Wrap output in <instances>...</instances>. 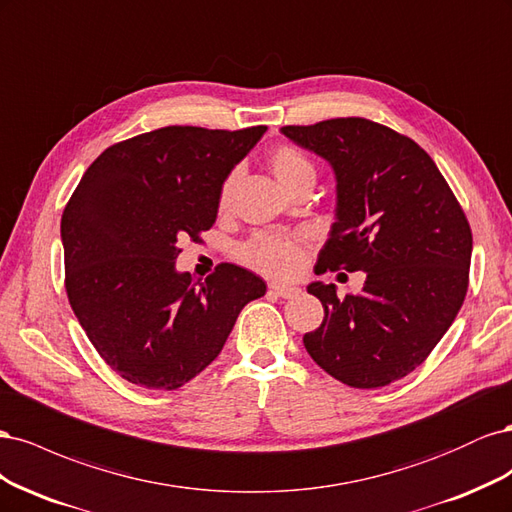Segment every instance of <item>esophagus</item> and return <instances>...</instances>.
I'll return each mask as SVG.
<instances>
[{
  "instance_id": "obj_1",
  "label": "esophagus",
  "mask_w": 512,
  "mask_h": 512,
  "mask_svg": "<svg viewBox=\"0 0 512 512\" xmlns=\"http://www.w3.org/2000/svg\"><path fill=\"white\" fill-rule=\"evenodd\" d=\"M269 288H271V292H275L277 297H282V299H292V297H299V292H301V288L292 286V284H282V282H273Z\"/></svg>"
}]
</instances>
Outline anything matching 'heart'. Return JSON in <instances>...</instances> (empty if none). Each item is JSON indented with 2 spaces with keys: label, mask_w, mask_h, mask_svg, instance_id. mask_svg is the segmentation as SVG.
Wrapping results in <instances>:
<instances>
[{
  "label": "heart",
  "mask_w": 512,
  "mask_h": 512,
  "mask_svg": "<svg viewBox=\"0 0 512 512\" xmlns=\"http://www.w3.org/2000/svg\"><path fill=\"white\" fill-rule=\"evenodd\" d=\"M269 168L275 179L282 183V188L290 192L294 185L316 177V170L312 160L297 147L280 145L269 151ZM232 198V181H226L220 190V209H226ZM243 260L258 271H265L271 275H292L297 273L303 252L301 245L282 235H256L250 243L243 247Z\"/></svg>",
  "instance_id": "heart-1"
}]
</instances>
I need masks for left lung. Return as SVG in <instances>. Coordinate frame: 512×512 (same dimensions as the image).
I'll return each instance as SVG.
<instances>
[{
	"mask_svg": "<svg viewBox=\"0 0 512 512\" xmlns=\"http://www.w3.org/2000/svg\"><path fill=\"white\" fill-rule=\"evenodd\" d=\"M335 175V222L318 271H363L359 294L312 282L324 320L303 344L335 380L378 389L408 376L451 327L468 290L472 230L412 138L361 117L284 126Z\"/></svg>",
	"mask_w": 512,
	"mask_h": 512,
	"instance_id": "left-lung-1",
	"label": "left lung"
}]
</instances>
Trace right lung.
<instances>
[{
	"mask_svg": "<svg viewBox=\"0 0 512 512\" xmlns=\"http://www.w3.org/2000/svg\"><path fill=\"white\" fill-rule=\"evenodd\" d=\"M265 126H168L100 153L61 215L68 299L102 359L145 389L175 391L226 344L267 284L237 265L205 282L177 271L179 241L218 218L220 190Z\"/></svg>",
	"mask_w": 512,
	"mask_h": 512,
	"instance_id": "right-lung-1",
	"label": "right lung"
}]
</instances>
